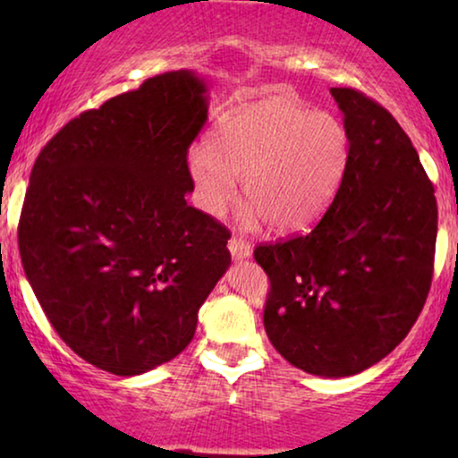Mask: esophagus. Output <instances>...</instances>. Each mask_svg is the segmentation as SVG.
I'll list each match as a JSON object with an SVG mask.
<instances>
[{
	"instance_id": "esophagus-1",
	"label": "esophagus",
	"mask_w": 458,
	"mask_h": 458,
	"mask_svg": "<svg viewBox=\"0 0 458 458\" xmlns=\"http://www.w3.org/2000/svg\"><path fill=\"white\" fill-rule=\"evenodd\" d=\"M229 252L233 256L235 260H243L252 256V246L248 242L240 240V237H231L229 240Z\"/></svg>"
}]
</instances>
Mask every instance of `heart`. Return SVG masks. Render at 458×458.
<instances>
[{
  "instance_id": "b5f03b06",
  "label": "heart",
  "mask_w": 458,
  "mask_h": 458,
  "mask_svg": "<svg viewBox=\"0 0 458 458\" xmlns=\"http://www.w3.org/2000/svg\"><path fill=\"white\" fill-rule=\"evenodd\" d=\"M348 158L350 133L340 118L267 98L225 112L210 143L193 148L190 173L206 215H223L242 177V223L268 221L277 233H298L327 210Z\"/></svg>"
}]
</instances>
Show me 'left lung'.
Instances as JSON below:
<instances>
[{
  "label": "left lung",
  "instance_id": "obj_1",
  "mask_svg": "<svg viewBox=\"0 0 458 458\" xmlns=\"http://www.w3.org/2000/svg\"><path fill=\"white\" fill-rule=\"evenodd\" d=\"M350 158L334 202L306 235L265 243V329L293 367L348 377L404 340L434 275L437 204L409 135L384 106L334 87Z\"/></svg>",
  "mask_w": 458,
  "mask_h": 458
}]
</instances>
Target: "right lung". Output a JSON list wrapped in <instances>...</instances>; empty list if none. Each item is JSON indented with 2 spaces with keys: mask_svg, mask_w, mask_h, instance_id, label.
Instances as JSON below:
<instances>
[{
  "mask_svg": "<svg viewBox=\"0 0 458 458\" xmlns=\"http://www.w3.org/2000/svg\"><path fill=\"white\" fill-rule=\"evenodd\" d=\"M206 91L191 71L148 79L66 123L30 171L24 273L66 346L102 371L133 377L183 352L231 265L229 231L185 199Z\"/></svg>",
  "mask_w": 458,
  "mask_h": 458,
  "instance_id": "add662e5",
  "label": "right lung"
}]
</instances>
